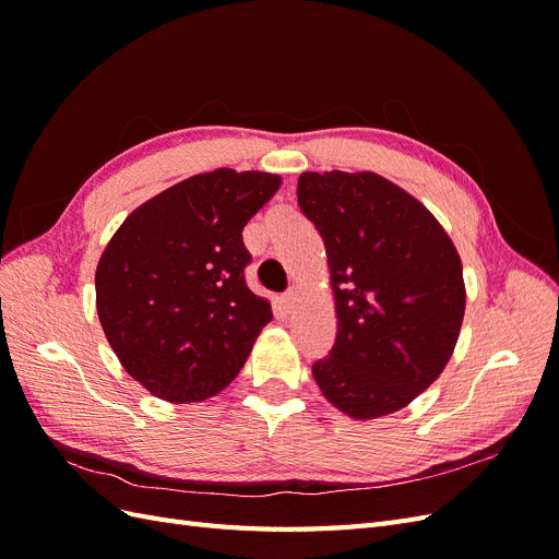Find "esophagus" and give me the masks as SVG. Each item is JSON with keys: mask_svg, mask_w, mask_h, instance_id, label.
<instances>
[{"mask_svg": "<svg viewBox=\"0 0 559 559\" xmlns=\"http://www.w3.org/2000/svg\"><path fill=\"white\" fill-rule=\"evenodd\" d=\"M282 308L286 310V312H292V308H294V302H296V294L294 292H286L284 296H282Z\"/></svg>", "mask_w": 559, "mask_h": 559, "instance_id": "esophagus-1", "label": "esophagus"}]
</instances>
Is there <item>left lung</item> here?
<instances>
[{
	"label": "left lung",
	"instance_id": "left-lung-1",
	"mask_svg": "<svg viewBox=\"0 0 559 559\" xmlns=\"http://www.w3.org/2000/svg\"><path fill=\"white\" fill-rule=\"evenodd\" d=\"M298 207L324 240L335 296V343L312 366L321 394L354 419L405 408L460 337V253L421 202L373 173H302Z\"/></svg>",
	"mask_w": 559,
	"mask_h": 559
}]
</instances>
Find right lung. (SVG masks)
I'll use <instances>...</instances> for the list:
<instances>
[{
	"label": "right lung",
	"instance_id": "right-lung-1",
	"mask_svg": "<svg viewBox=\"0 0 559 559\" xmlns=\"http://www.w3.org/2000/svg\"><path fill=\"white\" fill-rule=\"evenodd\" d=\"M267 173L195 175L114 233L95 273L99 324L128 373L170 403L222 392L240 373L270 302L251 294L242 228L280 189Z\"/></svg>",
	"mask_w": 559,
	"mask_h": 559
}]
</instances>
